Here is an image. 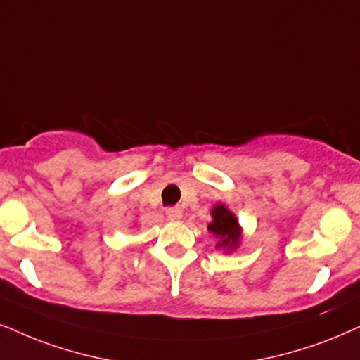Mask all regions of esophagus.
Wrapping results in <instances>:
<instances>
[{
    "instance_id": "obj_1",
    "label": "esophagus",
    "mask_w": 360,
    "mask_h": 360,
    "mask_svg": "<svg viewBox=\"0 0 360 360\" xmlns=\"http://www.w3.org/2000/svg\"><path fill=\"white\" fill-rule=\"evenodd\" d=\"M166 216H167V219H171V221H179L181 217H183V211H181V207H167Z\"/></svg>"
}]
</instances>
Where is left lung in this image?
Masks as SVG:
<instances>
[{"instance_id": "1", "label": "left lung", "mask_w": 360, "mask_h": 360, "mask_svg": "<svg viewBox=\"0 0 360 360\" xmlns=\"http://www.w3.org/2000/svg\"><path fill=\"white\" fill-rule=\"evenodd\" d=\"M212 222L207 226V229L211 233L216 234V238H219V243H217V248H226L227 251L234 249L239 243L240 229L238 221H236L234 214L222 206V204H217L216 207L212 209Z\"/></svg>"}]
</instances>
